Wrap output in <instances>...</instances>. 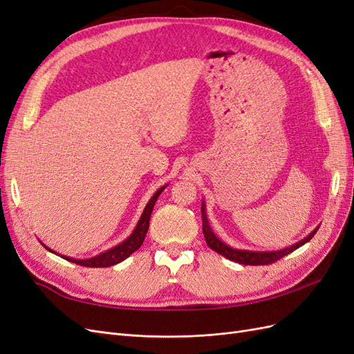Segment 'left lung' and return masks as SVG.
I'll return each instance as SVG.
<instances>
[{"instance_id":"1","label":"left lung","mask_w":354,"mask_h":354,"mask_svg":"<svg viewBox=\"0 0 354 354\" xmlns=\"http://www.w3.org/2000/svg\"><path fill=\"white\" fill-rule=\"evenodd\" d=\"M202 232H203V236H205V241H207V245L209 246L211 250L216 251L217 254L226 257V259L232 260V261H236V263H241V264H246V266H266V264H273L274 261L281 260L282 257L288 255L289 252L295 251L297 248H299V246L304 245L306 242H308L310 239H312L317 229H315L312 233L308 234V236L303 241H299L298 243L289 246V248H285V250H281V251H272V252H255V251H241V250H233L230 248V246H227L226 243H223L216 234L212 233L209 224H208V220H207V214H205V207H203L202 203Z\"/></svg>"}]
</instances>
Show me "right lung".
<instances>
[{
  "label": "right lung",
  "mask_w": 354,
  "mask_h": 354,
  "mask_svg": "<svg viewBox=\"0 0 354 354\" xmlns=\"http://www.w3.org/2000/svg\"><path fill=\"white\" fill-rule=\"evenodd\" d=\"M164 189H165V186L160 187L156 192V194L152 196V199L147 202V205H146V208L142 214V217H140V220H138L134 232L130 234V238L125 239L122 243H120L118 246H115V248L106 251V252H103L97 257H94V259L73 260V259H68V257H66V260H69L75 264L84 266V267H111L113 264L124 261L127 257H130L134 251H137L142 246L146 233H147V229H149V220H151V214L153 211V205H155L158 196L160 195V192H162ZM63 259H65V257H63Z\"/></svg>",
  "instance_id": "add662e5"
}]
</instances>
